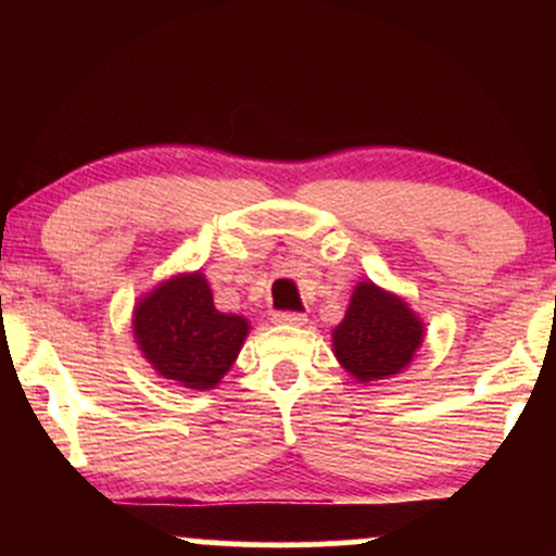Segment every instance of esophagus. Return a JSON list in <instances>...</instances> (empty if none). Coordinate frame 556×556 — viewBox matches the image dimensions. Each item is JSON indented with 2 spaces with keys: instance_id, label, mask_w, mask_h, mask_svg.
Here are the masks:
<instances>
[{
  "instance_id": "34e87169",
  "label": "esophagus",
  "mask_w": 556,
  "mask_h": 556,
  "mask_svg": "<svg viewBox=\"0 0 556 556\" xmlns=\"http://www.w3.org/2000/svg\"><path fill=\"white\" fill-rule=\"evenodd\" d=\"M274 321L287 324V327H303V324L308 321V316L300 314V311H282V314L274 316Z\"/></svg>"
}]
</instances>
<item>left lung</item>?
<instances>
[{"mask_svg":"<svg viewBox=\"0 0 556 556\" xmlns=\"http://www.w3.org/2000/svg\"><path fill=\"white\" fill-rule=\"evenodd\" d=\"M424 342V321L405 300L361 282L353 290L344 318L331 331L337 361L358 381H376L410 366Z\"/></svg>","mask_w":556,"mask_h":556,"instance_id":"8db88e82","label":"left lung"}]
</instances>
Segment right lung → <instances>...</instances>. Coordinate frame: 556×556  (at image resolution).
<instances>
[{"instance_id":"add662e5","label":"right lung","mask_w":556,"mask_h":556,"mask_svg":"<svg viewBox=\"0 0 556 556\" xmlns=\"http://www.w3.org/2000/svg\"><path fill=\"white\" fill-rule=\"evenodd\" d=\"M251 324L216 311L201 271L177 274L146 298L132 314V334L143 358L164 379L188 389H214L222 381Z\"/></svg>"}]
</instances>
